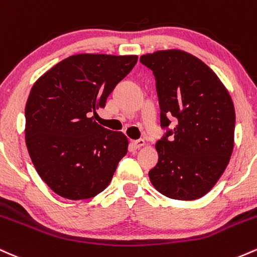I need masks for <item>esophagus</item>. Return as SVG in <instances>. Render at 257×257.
Wrapping results in <instances>:
<instances>
[{
  "instance_id": "obj_1",
  "label": "esophagus",
  "mask_w": 257,
  "mask_h": 257,
  "mask_svg": "<svg viewBox=\"0 0 257 257\" xmlns=\"http://www.w3.org/2000/svg\"><path fill=\"white\" fill-rule=\"evenodd\" d=\"M145 140L144 139H138V140H134V142H132V146H133L134 149H140L142 146L145 145Z\"/></svg>"
}]
</instances>
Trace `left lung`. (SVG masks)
Masks as SVG:
<instances>
[{
  "mask_svg": "<svg viewBox=\"0 0 257 257\" xmlns=\"http://www.w3.org/2000/svg\"><path fill=\"white\" fill-rule=\"evenodd\" d=\"M152 70L166 134L156 143L159 162L149 172L157 191L196 200L212 189L229 162L235 112L229 92L210 67L180 50L140 57ZM174 119V130L168 128Z\"/></svg>",
  "mask_w": 257,
  "mask_h": 257,
  "instance_id": "1",
  "label": "left lung"
}]
</instances>
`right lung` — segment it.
I'll use <instances>...</instances> for the list:
<instances>
[{"instance_id":"right-lung-1","label":"right lung","mask_w":257,"mask_h":257,"mask_svg":"<svg viewBox=\"0 0 257 257\" xmlns=\"http://www.w3.org/2000/svg\"><path fill=\"white\" fill-rule=\"evenodd\" d=\"M138 61V56L80 53L35 81L25 106V143L34 167L57 195L96 196L108 187L128 151L122 132L98 125L91 113Z\"/></svg>"}]
</instances>
